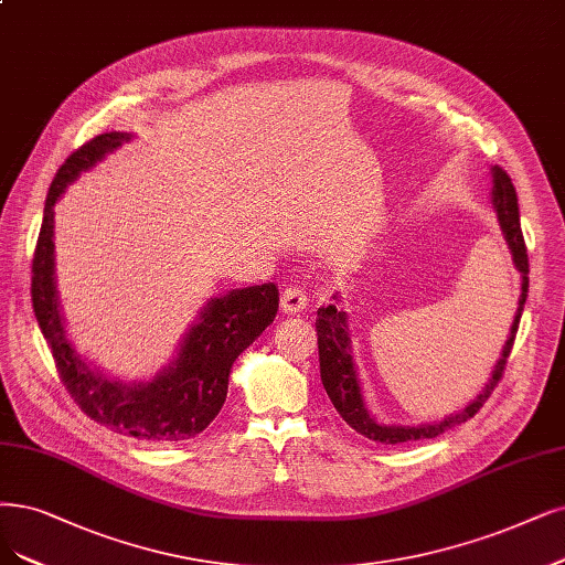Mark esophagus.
<instances>
[{"label": "esophagus", "instance_id": "34e87169", "mask_svg": "<svg viewBox=\"0 0 565 565\" xmlns=\"http://www.w3.org/2000/svg\"><path fill=\"white\" fill-rule=\"evenodd\" d=\"M307 302H309L307 294L298 284L286 286L281 290V309L286 311V315H298V311H302L307 307Z\"/></svg>", "mask_w": 565, "mask_h": 565}]
</instances>
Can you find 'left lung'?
Wrapping results in <instances>:
<instances>
[{
  "instance_id": "obj_1",
  "label": "left lung",
  "mask_w": 565,
  "mask_h": 565,
  "mask_svg": "<svg viewBox=\"0 0 565 565\" xmlns=\"http://www.w3.org/2000/svg\"><path fill=\"white\" fill-rule=\"evenodd\" d=\"M491 177H493V188H491V202L500 221V230H503V237L508 242V248L512 254L514 267L521 271V294H519V307L516 315L510 328L508 342L503 347V353L491 372V377L487 386L479 391L477 398L468 403L463 409H458L456 414L445 416L443 422H433V424H422V426H386L372 419V414L367 412L363 403V393H361V382H359V372L356 365H353L351 356V330L347 321V311L338 305H328L319 309V319H317V335H319V363H321V382L328 393L330 403L335 405L342 419L361 435H365L367 440L382 443V445H401L409 440H424V437H437L445 430L461 426L468 419L482 409V405L489 401V395L498 386L500 377H503L510 351L514 344V335L519 328L521 311H524L526 296H529V254H526V244L524 235H521V223H519V204H516V191L512 185V179L503 167L493 164L491 167ZM332 300H338V296H332ZM340 302V300H338Z\"/></svg>"
}]
</instances>
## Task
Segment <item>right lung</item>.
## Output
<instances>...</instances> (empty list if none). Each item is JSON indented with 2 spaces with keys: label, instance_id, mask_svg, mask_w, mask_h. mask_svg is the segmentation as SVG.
Instances as JSON below:
<instances>
[{
  "label": "right lung",
  "instance_id": "right-lung-1",
  "mask_svg": "<svg viewBox=\"0 0 565 565\" xmlns=\"http://www.w3.org/2000/svg\"><path fill=\"white\" fill-rule=\"evenodd\" d=\"M128 132H104L76 149L60 167L44 206L32 258V307L51 347L62 384L93 422L143 443H179L195 437L216 419L227 395L230 367L275 321V284L235 288L212 298L185 332L179 356L151 382L122 384L93 370L67 338L60 315L53 265V206L65 188L104 156L130 141Z\"/></svg>",
  "mask_w": 565,
  "mask_h": 565
}]
</instances>
